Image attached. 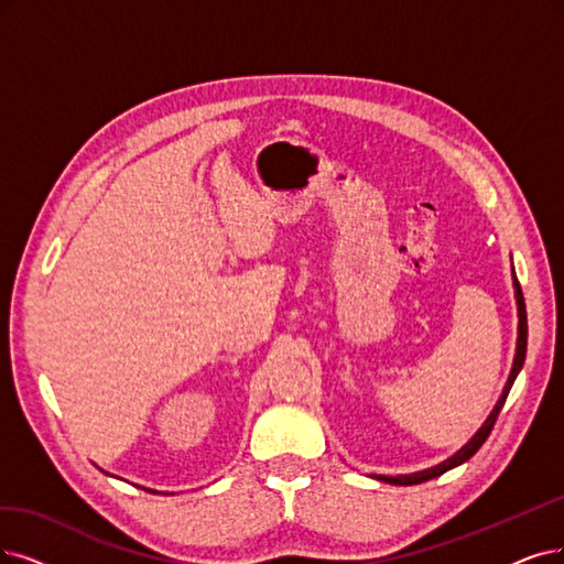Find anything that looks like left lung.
<instances>
[{
  "mask_svg": "<svg viewBox=\"0 0 564 564\" xmlns=\"http://www.w3.org/2000/svg\"><path fill=\"white\" fill-rule=\"evenodd\" d=\"M513 285H516V302H518V346H516V358H513V369H511V373H509V381H507V386H505L502 398L497 400L492 413L488 415V421L481 425V430H478L460 451H457L455 455H451L448 460H444L442 465H436V467L425 469V471L406 474V476H377V478H381V481L392 484V486H415V484L430 481V478L442 476L444 471H448V469H453V467H457V465L467 463L469 457H471L478 448L484 446V442L488 440L492 427H495V423H497L499 411H502V406H505V402H507V394H509V390H511V386H513V381H516V377H518V371H520V367H523V362H525V350H528V314H525V300H523V290H520V283H518L516 276H513Z\"/></svg>",
  "mask_w": 564,
  "mask_h": 564,
  "instance_id": "1",
  "label": "left lung"
}]
</instances>
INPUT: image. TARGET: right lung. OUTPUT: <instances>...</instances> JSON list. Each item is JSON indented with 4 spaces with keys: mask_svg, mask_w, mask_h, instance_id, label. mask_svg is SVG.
Here are the masks:
<instances>
[{
    "mask_svg": "<svg viewBox=\"0 0 564 564\" xmlns=\"http://www.w3.org/2000/svg\"><path fill=\"white\" fill-rule=\"evenodd\" d=\"M149 492H153V490H149Z\"/></svg>",
    "mask_w": 564,
    "mask_h": 564,
    "instance_id": "1",
    "label": "right lung"
}]
</instances>
